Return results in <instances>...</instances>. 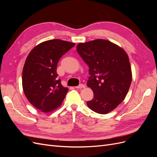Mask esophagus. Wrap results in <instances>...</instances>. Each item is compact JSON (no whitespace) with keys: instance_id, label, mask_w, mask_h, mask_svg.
<instances>
[{"instance_id":"obj_1","label":"esophagus","mask_w":157,"mask_h":157,"mask_svg":"<svg viewBox=\"0 0 157 157\" xmlns=\"http://www.w3.org/2000/svg\"><path fill=\"white\" fill-rule=\"evenodd\" d=\"M75 88H78V89H82V88H85V86H84V85L83 84H80L78 85V86H76Z\"/></svg>"}]
</instances>
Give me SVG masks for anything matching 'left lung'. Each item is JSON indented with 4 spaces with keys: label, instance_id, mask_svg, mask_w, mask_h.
<instances>
[{
    "label": "left lung",
    "instance_id": "1",
    "mask_svg": "<svg viewBox=\"0 0 157 157\" xmlns=\"http://www.w3.org/2000/svg\"><path fill=\"white\" fill-rule=\"evenodd\" d=\"M77 50L89 67L87 86L94 92L88 107L107 114L124 100L132 82L129 58L124 50L113 42L96 39L79 43Z\"/></svg>",
    "mask_w": 157,
    "mask_h": 157
}]
</instances>
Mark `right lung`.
Wrapping results in <instances>:
<instances>
[{"mask_svg": "<svg viewBox=\"0 0 157 157\" xmlns=\"http://www.w3.org/2000/svg\"><path fill=\"white\" fill-rule=\"evenodd\" d=\"M75 43L59 39L49 40L36 45L27 56L23 66L22 86L27 99L44 113L61 106L68 92L58 78L57 65Z\"/></svg>", "mask_w": 157, "mask_h": 157, "instance_id": "add662e5", "label": "right lung"}]
</instances>
